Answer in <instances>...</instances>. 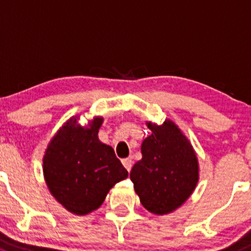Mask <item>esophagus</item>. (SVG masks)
Returning a JSON list of instances; mask_svg holds the SVG:
<instances>
[{"mask_svg": "<svg viewBox=\"0 0 251 251\" xmlns=\"http://www.w3.org/2000/svg\"><path fill=\"white\" fill-rule=\"evenodd\" d=\"M121 162H123V165L126 168V170L130 172L131 167H132V160H131V158H125V159H123Z\"/></svg>", "mask_w": 251, "mask_h": 251, "instance_id": "obj_1", "label": "esophagus"}]
</instances>
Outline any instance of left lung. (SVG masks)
I'll return each mask as SVG.
<instances>
[{
    "mask_svg": "<svg viewBox=\"0 0 251 251\" xmlns=\"http://www.w3.org/2000/svg\"><path fill=\"white\" fill-rule=\"evenodd\" d=\"M152 131L141 145L142 159L130 173L135 193L151 213H172L190 198L200 177L199 159L189 138L170 119L162 125L146 121Z\"/></svg>",
    "mask_w": 251,
    "mask_h": 251,
    "instance_id": "1",
    "label": "left lung"
}]
</instances>
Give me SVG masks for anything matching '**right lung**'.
Returning a JSON list of instances; mask_svg holds the SVG:
<instances>
[{"mask_svg": "<svg viewBox=\"0 0 251 251\" xmlns=\"http://www.w3.org/2000/svg\"><path fill=\"white\" fill-rule=\"evenodd\" d=\"M78 121V115L72 116L51 138L43 172L55 200L69 212L84 216L98 210L111 187L128 173L113 147L99 140L104 119L96 116L87 126Z\"/></svg>", "mask_w": 251, "mask_h": 251, "instance_id": "obj_1", "label": "right lung"}]
</instances>
